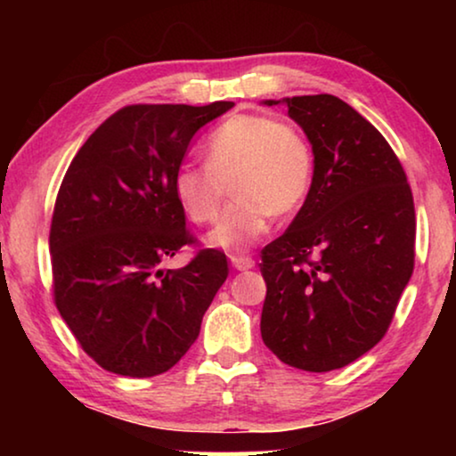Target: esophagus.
I'll return each mask as SVG.
<instances>
[{"instance_id": "1", "label": "esophagus", "mask_w": 456, "mask_h": 456, "mask_svg": "<svg viewBox=\"0 0 456 456\" xmlns=\"http://www.w3.org/2000/svg\"><path fill=\"white\" fill-rule=\"evenodd\" d=\"M230 261H232L234 270H240V272L251 270V267H255V259L248 257V255H232Z\"/></svg>"}]
</instances>
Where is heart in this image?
<instances>
[{"label":"heart","instance_id":"1","mask_svg":"<svg viewBox=\"0 0 456 456\" xmlns=\"http://www.w3.org/2000/svg\"><path fill=\"white\" fill-rule=\"evenodd\" d=\"M205 166L183 164L172 178L186 217L211 224L220 216L226 184L236 197L209 232V245L228 253L251 248L272 216L301 208L314 180V151L290 124L265 114H234L205 141Z\"/></svg>","mask_w":456,"mask_h":456}]
</instances>
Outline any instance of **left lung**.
<instances>
[{"mask_svg":"<svg viewBox=\"0 0 456 456\" xmlns=\"http://www.w3.org/2000/svg\"><path fill=\"white\" fill-rule=\"evenodd\" d=\"M284 103L314 149V180L261 251V338L282 363L322 373L388 332L415 265V205L396 153L351 105L326 93Z\"/></svg>","mask_w":456,"mask_h":456,"instance_id":"1","label":"left lung"}]
</instances>
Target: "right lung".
Wrapping results in <instances>:
<instances>
[{
    "label": "right lung",
    "mask_w": 456,
    "mask_h": 456,
    "mask_svg": "<svg viewBox=\"0 0 456 456\" xmlns=\"http://www.w3.org/2000/svg\"><path fill=\"white\" fill-rule=\"evenodd\" d=\"M232 105H126L86 139L61 180L49 230L53 301L103 370L153 378L176 365L228 278L217 248L180 270L161 264L197 242L174 172L197 130Z\"/></svg>",
    "instance_id": "add662e5"
}]
</instances>
